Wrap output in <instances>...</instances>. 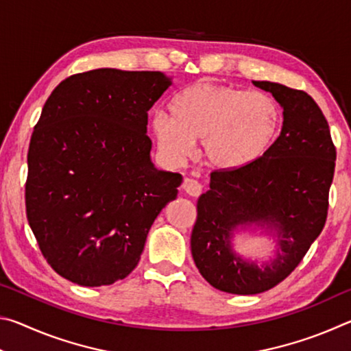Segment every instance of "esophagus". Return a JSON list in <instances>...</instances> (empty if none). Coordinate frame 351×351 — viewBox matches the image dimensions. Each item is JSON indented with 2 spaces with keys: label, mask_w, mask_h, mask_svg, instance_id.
I'll return each mask as SVG.
<instances>
[{
  "label": "esophagus",
  "mask_w": 351,
  "mask_h": 351,
  "mask_svg": "<svg viewBox=\"0 0 351 351\" xmlns=\"http://www.w3.org/2000/svg\"><path fill=\"white\" fill-rule=\"evenodd\" d=\"M182 189L184 192L190 197H199L201 192H203V186L197 181V180H192V178H186L182 182Z\"/></svg>",
  "instance_id": "1"
}]
</instances>
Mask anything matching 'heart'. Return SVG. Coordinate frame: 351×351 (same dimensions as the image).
Instances as JSON below:
<instances>
[{
	"instance_id": "heart-1",
	"label": "heart",
	"mask_w": 351,
	"mask_h": 351,
	"mask_svg": "<svg viewBox=\"0 0 351 351\" xmlns=\"http://www.w3.org/2000/svg\"><path fill=\"white\" fill-rule=\"evenodd\" d=\"M170 112L156 111L150 127L156 145L171 162H182L197 150L209 164L239 170L263 156L280 127V108L269 94L197 82L170 104Z\"/></svg>"
}]
</instances>
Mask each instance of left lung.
Returning a JSON list of instances; mask_svg holds the SVG:
<instances>
[{"label":"left lung","mask_w":351,"mask_h":351,"mask_svg":"<svg viewBox=\"0 0 351 351\" xmlns=\"http://www.w3.org/2000/svg\"><path fill=\"white\" fill-rule=\"evenodd\" d=\"M252 83L282 106L280 136L247 167L213 171L190 239L201 276L241 295L285 280L322 232L336 161L328 122L311 96L274 82ZM247 228L270 237L274 258L258 262L234 251V234Z\"/></svg>","instance_id":"left-lung-1"}]
</instances>
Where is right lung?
<instances>
[{"mask_svg":"<svg viewBox=\"0 0 351 351\" xmlns=\"http://www.w3.org/2000/svg\"><path fill=\"white\" fill-rule=\"evenodd\" d=\"M171 85L159 71L93 69L58 85L27 153L26 212L41 254L80 287L125 278L182 176L150 158L148 110Z\"/></svg>","mask_w":351,"mask_h":351,"instance_id":"right-lung-1","label":"right lung"}]
</instances>
